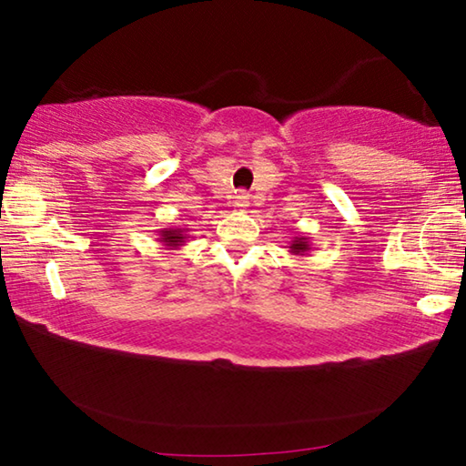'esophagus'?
<instances>
[{
  "mask_svg": "<svg viewBox=\"0 0 466 466\" xmlns=\"http://www.w3.org/2000/svg\"><path fill=\"white\" fill-rule=\"evenodd\" d=\"M248 203H250V201H248V195L246 193H238V195L233 197V206L238 208V209H246Z\"/></svg>",
  "mask_w": 466,
  "mask_h": 466,
  "instance_id": "esophagus-1",
  "label": "esophagus"
}]
</instances>
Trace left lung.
Returning a JSON list of instances; mask_svg holds the SVG:
<instances>
[{
	"mask_svg": "<svg viewBox=\"0 0 466 466\" xmlns=\"http://www.w3.org/2000/svg\"><path fill=\"white\" fill-rule=\"evenodd\" d=\"M309 250H311L309 238H305V235H301V238H295L289 246V252L297 254V257H305V254H309Z\"/></svg>",
	"mask_w": 466,
	"mask_h": 466,
	"instance_id": "8db88e82",
	"label": "left lung"
}]
</instances>
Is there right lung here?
I'll list each match as a JSON object with an SVG mask.
<instances>
[{
	"mask_svg": "<svg viewBox=\"0 0 466 466\" xmlns=\"http://www.w3.org/2000/svg\"><path fill=\"white\" fill-rule=\"evenodd\" d=\"M158 241H161L167 250H177V248L184 246V241H187V231L180 227L161 228V231H158Z\"/></svg>",
	"mask_w": 466,
	"mask_h": 466,
	"instance_id": "1",
	"label": "right lung"
}]
</instances>
